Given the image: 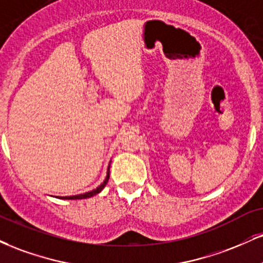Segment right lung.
Masks as SVG:
<instances>
[{"mask_svg":"<svg viewBox=\"0 0 263 263\" xmlns=\"http://www.w3.org/2000/svg\"><path fill=\"white\" fill-rule=\"evenodd\" d=\"M110 170L107 169V174H106V178L105 180H104V182L101 183V185L99 186V187H97L96 190H93V191H89V192H85V194L83 195H77V196H67V197H61L63 198V200H82V198H89L91 197V196L99 194V192L103 190L104 187H105V185L107 183V181H109V178H110Z\"/></svg>","mask_w":263,"mask_h":263,"instance_id":"obj_1","label":"right lung"}]
</instances>
